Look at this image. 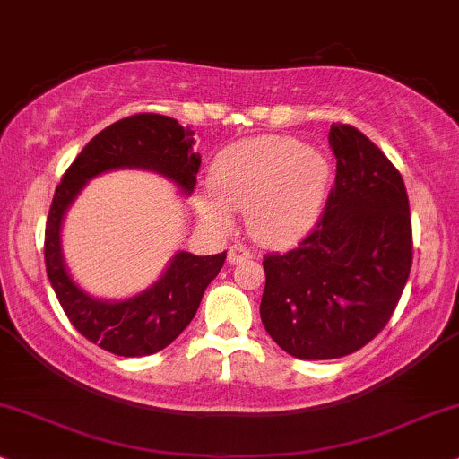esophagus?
<instances>
[{
	"instance_id": "1",
	"label": "esophagus",
	"mask_w": 459,
	"mask_h": 459,
	"mask_svg": "<svg viewBox=\"0 0 459 459\" xmlns=\"http://www.w3.org/2000/svg\"><path fill=\"white\" fill-rule=\"evenodd\" d=\"M251 257H253V253L247 245L230 247V253H228V262L230 264H240V262H245V259H251Z\"/></svg>"
}]
</instances>
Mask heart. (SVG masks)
Wrapping results in <instances>:
<instances>
[{
    "instance_id": "b5f03b06",
    "label": "heart",
    "mask_w": 459,
    "mask_h": 459,
    "mask_svg": "<svg viewBox=\"0 0 459 459\" xmlns=\"http://www.w3.org/2000/svg\"><path fill=\"white\" fill-rule=\"evenodd\" d=\"M330 163L324 152L293 138H253L223 151L211 172L212 195L197 200L200 214L228 225L247 214V230L262 245H287L302 236L324 206Z\"/></svg>"
}]
</instances>
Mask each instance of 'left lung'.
<instances>
[{
	"instance_id": "left-lung-1",
	"label": "left lung",
	"mask_w": 459,
	"mask_h": 459,
	"mask_svg": "<svg viewBox=\"0 0 459 459\" xmlns=\"http://www.w3.org/2000/svg\"><path fill=\"white\" fill-rule=\"evenodd\" d=\"M336 180L313 230L264 255L262 321L299 359L355 353L392 319L412 265L409 195L398 168L358 127L333 123Z\"/></svg>"
}]
</instances>
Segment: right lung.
I'll return each instance as SVG.
<instances>
[{
    "mask_svg": "<svg viewBox=\"0 0 459 459\" xmlns=\"http://www.w3.org/2000/svg\"><path fill=\"white\" fill-rule=\"evenodd\" d=\"M177 118L163 115H132L112 123L78 152L56 185L44 231V262L50 285L72 325L87 341L121 358H143L166 349L200 307L204 290L223 268L228 251L197 257L180 251L149 290L126 299L104 302L87 296L67 274L61 255V221L67 206L89 178L117 168L155 169L191 194L200 155L194 138Z\"/></svg>",
    "mask_w": 459,
    "mask_h": 459,
    "instance_id": "right-lung-1",
    "label": "right lung"
}]
</instances>
